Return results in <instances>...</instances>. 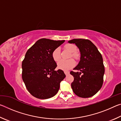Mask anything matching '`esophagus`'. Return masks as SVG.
I'll use <instances>...</instances> for the list:
<instances>
[{"label":"esophagus","mask_w":121,"mask_h":121,"mask_svg":"<svg viewBox=\"0 0 121 121\" xmlns=\"http://www.w3.org/2000/svg\"><path fill=\"white\" fill-rule=\"evenodd\" d=\"M64 73L66 76L68 75L69 74V71H64Z\"/></svg>","instance_id":"esophagus-1"}]
</instances>
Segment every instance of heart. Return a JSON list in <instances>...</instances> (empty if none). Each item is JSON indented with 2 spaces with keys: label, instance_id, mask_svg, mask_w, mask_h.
Listing matches in <instances>:
<instances>
[{
  "label": "heart",
  "instance_id": "obj_1",
  "mask_svg": "<svg viewBox=\"0 0 121 121\" xmlns=\"http://www.w3.org/2000/svg\"><path fill=\"white\" fill-rule=\"evenodd\" d=\"M65 48L68 50L69 52L71 53V56L76 59H78L79 55L78 53L75 52L77 51V48L75 45L72 44H67L65 45ZM52 58L55 61H58L61 58L60 49L59 48H56L53 51L52 53ZM75 65V61L72 59L68 60H61L58 63V68L62 69L63 70H68Z\"/></svg>",
  "mask_w": 121,
  "mask_h": 121
}]
</instances>
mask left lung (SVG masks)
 <instances>
[{"instance_id":"8db88e82","label":"left lung","mask_w":121,"mask_h":121,"mask_svg":"<svg viewBox=\"0 0 121 121\" xmlns=\"http://www.w3.org/2000/svg\"><path fill=\"white\" fill-rule=\"evenodd\" d=\"M69 43L75 44L81 53L80 61L70 71L74 80L71 88L76 95L81 98H89L95 95L103 84L105 67L101 53L91 41L84 39H73Z\"/></svg>"}]
</instances>
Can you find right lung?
<instances>
[{
	"label": "right lung",
	"instance_id": "obj_1",
	"mask_svg": "<svg viewBox=\"0 0 121 121\" xmlns=\"http://www.w3.org/2000/svg\"><path fill=\"white\" fill-rule=\"evenodd\" d=\"M65 40L42 38L27 51L22 61V79L32 95L40 99L52 98L58 93L60 82L65 77L52 56L56 48Z\"/></svg>",
	"mask_w": 121,
	"mask_h": 121
}]
</instances>
